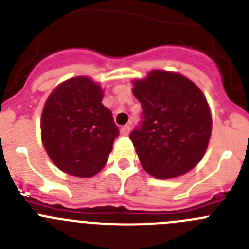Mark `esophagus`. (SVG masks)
Wrapping results in <instances>:
<instances>
[{"label": "esophagus", "instance_id": "1", "mask_svg": "<svg viewBox=\"0 0 249 249\" xmlns=\"http://www.w3.org/2000/svg\"><path fill=\"white\" fill-rule=\"evenodd\" d=\"M129 131H131V126L129 124H124V126L121 127V135L127 136L129 133Z\"/></svg>", "mask_w": 249, "mask_h": 249}]
</instances>
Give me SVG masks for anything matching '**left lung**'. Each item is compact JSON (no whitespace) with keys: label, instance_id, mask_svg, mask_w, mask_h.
Returning <instances> with one entry per match:
<instances>
[{"label":"left lung","instance_id":"1","mask_svg":"<svg viewBox=\"0 0 249 249\" xmlns=\"http://www.w3.org/2000/svg\"><path fill=\"white\" fill-rule=\"evenodd\" d=\"M133 85L142 113L129 138L144 171L160 179L191 171L203 157L212 129L201 89L182 74L160 70Z\"/></svg>","mask_w":249,"mask_h":249}]
</instances>
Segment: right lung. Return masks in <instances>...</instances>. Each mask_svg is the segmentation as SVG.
Wrapping results in <instances>:
<instances>
[{"label":"right lung","instance_id":"right-lung-1","mask_svg":"<svg viewBox=\"0 0 249 249\" xmlns=\"http://www.w3.org/2000/svg\"><path fill=\"white\" fill-rule=\"evenodd\" d=\"M89 77L66 81L50 94L41 118L42 143L61 171L92 177L105 167L120 131Z\"/></svg>","mask_w":249,"mask_h":249}]
</instances>
